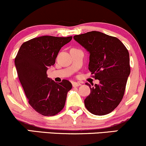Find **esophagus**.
Here are the masks:
<instances>
[{
    "instance_id": "34e87169",
    "label": "esophagus",
    "mask_w": 146,
    "mask_h": 146,
    "mask_svg": "<svg viewBox=\"0 0 146 146\" xmlns=\"http://www.w3.org/2000/svg\"><path fill=\"white\" fill-rule=\"evenodd\" d=\"M81 83H78V82H73L72 83V86L73 87H78V86H81Z\"/></svg>"
}]
</instances>
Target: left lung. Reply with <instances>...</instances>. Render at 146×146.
<instances>
[{
  "mask_svg": "<svg viewBox=\"0 0 146 146\" xmlns=\"http://www.w3.org/2000/svg\"><path fill=\"white\" fill-rule=\"evenodd\" d=\"M74 38L90 53L88 69L99 84L90 85V94L85 106L95 115L112 112L123 97L130 73V56L125 45L117 38L96 31L76 35Z\"/></svg>",
  "mask_w": 146,
  "mask_h": 146,
  "instance_id": "1",
  "label": "left lung"
}]
</instances>
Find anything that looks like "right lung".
<instances>
[{"instance_id":"right-lung-1","label":"right lung","mask_w":146,"mask_h":146,"mask_svg":"<svg viewBox=\"0 0 146 146\" xmlns=\"http://www.w3.org/2000/svg\"><path fill=\"white\" fill-rule=\"evenodd\" d=\"M72 36H42L23 42L15 60L18 76L29 105L43 116H54L63 110L67 94L72 88L68 80L56 83L47 77L60 48Z\"/></svg>"}]
</instances>
